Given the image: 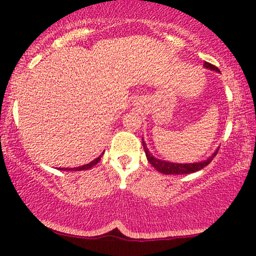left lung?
<instances>
[{
	"instance_id": "1",
	"label": "left lung",
	"mask_w": 256,
	"mask_h": 256,
	"mask_svg": "<svg viewBox=\"0 0 256 256\" xmlns=\"http://www.w3.org/2000/svg\"><path fill=\"white\" fill-rule=\"evenodd\" d=\"M204 68L212 70V71H216V72H220L219 68H216V66L210 64V62H205ZM142 143H143V148H144L146 160H149L150 164H152V166L155 168L157 171H160V174H183L196 172V171L204 169L206 166H208V164L211 163V160L214 158L216 152H216L211 157H208V158L205 160H202V162L188 163V164H180V163L178 164V163H171V162H166V160H160L158 158H156V157L152 156V154H150L148 148H146V144L144 143V141H143V138H142Z\"/></svg>"
}]
</instances>
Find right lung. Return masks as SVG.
Listing matches in <instances>:
<instances>
[{"mask_svg": "<svg viewBox=\"0 0 256 256\" xmlns=\"http://www.w3.org/2000/svg\"><path fill=\"white\" fill-rule=\"evenodd\" d=\"M104 152L101 154V155L99 157H96V160H92V162L88 163V164H85V166H78V168H58V169L60 170H66V171H70V170H73V171H82V170H87V169H90V168L96 166V164L99 162V160H101V157H102Z\"/></svg>", "mask_w": 256, "mask_h": 256, "instance_id": "right-lung-1", "label": "right lung"}]
</instances>
